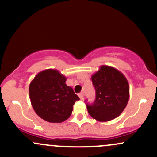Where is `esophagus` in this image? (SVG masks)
Instances as JSON below:
<instances>
[{
	"mask_svg": "<svg viewBox=\"0 0 157 157\" xmlns=\"http://www.w3.org/2000/svg\"><path fill=\"white\" fill-rule=\"evenodd\" d=\"M79 97H80V100H84V94L83 93H80L79 94Z\"/></svg>",
	"mask_w": 157,
	"mask_h": 157,
	"instance_id": "esophagus-1",
	"label": "esophagus"
}]
</instances>
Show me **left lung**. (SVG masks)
Returning <instances> with one entry per match:
<instances>
[{
	"label": "left lung",
	"instance_id": "obj_1",
	"mask_svg": "<svg viewBox=\"0 0 157 157\" xmlns=\"http://www.w3.org/2000/svg\"><path fill=\"white\" fill-rule=\"evenodd\" d=\"M91 80L96 99L93 104L86 105L91 117L108 122L120 116L129 100L128 82L123 74L111 66H101Z\"/></svg>",
	"mask_w": 157,
	"mask_h": 157
}]
</instances>
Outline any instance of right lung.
I'll return each instance as SVG.
<instances>
[{"label":"right lung","mask_w":157,"mask_h":157,"mask_svg":"<svg viewBox=\"0 0 157 157\" xmlns=\"http://www.w3.org/2000/svg\"><path fill=\"white\" fill-rule=\"evenodd\" d=\"M66 77L58 70L46 69L29 85V98L35 111L43 120L60 123L71 116L79 97L66 84Z\"/></svg>","instance_id":"right-lung-1"}]
</instances>
